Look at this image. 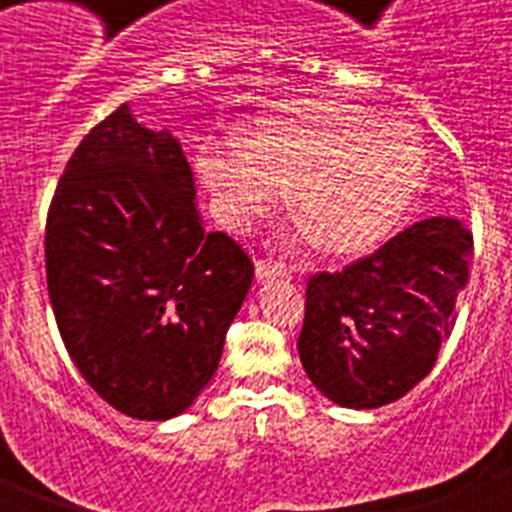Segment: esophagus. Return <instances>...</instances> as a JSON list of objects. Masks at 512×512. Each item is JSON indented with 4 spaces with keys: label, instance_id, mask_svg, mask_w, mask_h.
Segmentation results:
<instances>
[{
    "label": "esophagus",
    "instance_id": "1",
    "mask_svg": "<svg viewBox=\"0 0 512 512\" xmlns=\"http://www.w3.org/2000/svg\"><path fill=\"white\" fill-rule=\"evenodd\" d=\"M256 277L259 282H269V279L289 277V269L279 261H256Z\"/></svg>",
    "mask_w": 512,
    "mask_h": 512
}]
</instances>
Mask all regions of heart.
Masks as SVG:
<instances>
[{"label":"heart","mask_w":512,"mask_h":512,"mask_svg":"<svg viewBox=\"0 0 512 512\" xmlns=\"http://www.w3.org/2000/svg\"><path fill=\"white\" fill-rule=\"evenodd\" d=\"M197 169L228 228L246 233L292 187L297 241L361 253L400 225L425 184L418 130L361 104L300 99L266 112L248 138L205 143Z\"/></svg>","instance_id":"obj_1"}]
</instances>
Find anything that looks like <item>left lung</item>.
Returning a JSON list of instances; mask_svg holds the SVG:
<instances>
[{"label": "left lung", "instance_id": "8db88e82", "mask_svg": "<svg viewBox=\"0 0 512 512\" xmlns=\"http://www.w3.org/2000/svg\"><path fill=\"white\" fill-rule=\"evenodd\" d=\"M469 256L461 220L428 217L343 271L315 274L297 341L310 382L354 410L408 395L451 336Z\"/></svg>", "mask_w": 512, "mask_h": 512}]
</instances>
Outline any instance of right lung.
<instances>
[{
  "instance_id": "1",
  "label": "right lung",
  "mask_w": 512,
  "mask_h": 512,
  "mask_svg": "<svg viewBox=\"0 0 512 512\" xmlns=\"http://www.w3.org/2000/svg\"><path fill=\"white\" fill-rule=\"evenodd\" d=\"M45 271L71 361L112 408L169 420L223 356L253 264L207 233L182 143L122 104L69 158L45 225Z\"/></svg>"
}]
</instances>
